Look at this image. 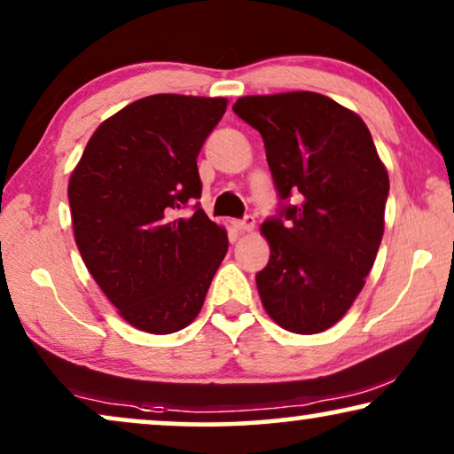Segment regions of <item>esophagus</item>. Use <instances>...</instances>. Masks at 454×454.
I'll list each match as a JSON object with an SVG mask.
<instances>
[{"instance_id":"obj_1","label":"esophagus","mask_w":454,"mask_h":454,"mask_svg":"<svg viewBox=\"0 0 454 454\" xmlns=\"http://www.w3.org/2000/svg\"><path fill=\"white\" fill-rule=\"evenodd\" d=\"M254 225H256V221H254V216H244V219H238V221H233V227L238 229L239 233H250L252 229H254Z\"/></svg>"}]
</instances>
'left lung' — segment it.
Instances as JSON below:
<instances>
[{
  "label": "left lung",
  "instance_id": "left-lung-1",
  "mask_svg": "<svg viewBox=\"0 0 454 454\" xmlns=\"http://www.w3.org/2000/svg\"><path fill=\"white\" fill-rule=\"evenodd\" d=\"M235 115L264 140L285 202L260 231L270 246L256 275L266 314L297 334L343 318L374 266L388 173L362 117L318 92L241 97ZM291 195L297 205H287Z\"/></svg>",
  "mask_w": 454,
  "mask_h": 454
}]
</instances>
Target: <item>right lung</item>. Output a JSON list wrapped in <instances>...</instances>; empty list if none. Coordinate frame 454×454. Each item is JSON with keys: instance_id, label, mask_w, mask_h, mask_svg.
<instances>
[{"instance_id": "right-lung-1", "label": "right lung", "mask_w": 454, "mask_h": 454, "mask_svg": "<svg viewBox=\"0 0 454 454\" xmlns=\"http://www.w3.org/2000/svg\"><path fill=\"white\" fill-rule=\"evenodd\" d=\"M227 98L151 95L90 136L67 184L72 227L86 269L128 325L182 331L202 309L229 241L198 207V153Z\"/></svg>"}]
</instances>
